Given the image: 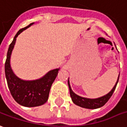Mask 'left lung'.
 Instances as JSON below:
<instances>
[{"mask_svg": "<svg viewBox=\"0 0 127 127\" xmlns=\"http://www.w3.org/2000/svg\"><path fill=\"white\" fill-rule=\"evenodd\" d=\"M119 77H120V75L118 76V81H117L115 85L113 87V88L112 89L111 92L106 95L99 97V98H97V99H87V98H84V97H81V96L76 95L75 93L72 92V90L71 89L69 82L68 81V85H69L70 96L71 99H72V101L77 106L85 108H89V109H95V108H98L103 106V105L109 100L111 96H112V95L114 93L115 88H116L117 84H118V81H119Z\"/></svg>", "mask_w": 127, "mask_h": 127, "instance_id": "1", "label": "left lung"}]
</instances>
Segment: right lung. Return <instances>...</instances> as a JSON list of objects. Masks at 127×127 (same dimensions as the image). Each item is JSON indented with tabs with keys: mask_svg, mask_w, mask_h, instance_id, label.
Instances as JSON below:
<instances>
[{
	"mask_svg": "<svg viewBox=\"0 0 127 127\" xmlns=\"http://www.w3.org/2000/svg\"><path fill=\"white\" fill-rule=\"evenodd\" d=\"M32 24L33 23L18 31L12 43L9 44L5 63V77L10 93L17 103L26 107L39 106L47 101L51 87L56 78L59 70V69H56L50 71L42 78L31 81L21 80L13 73L9 62L16 37L22 31L31 26Z\"/></svg>",
	"mask_w": 127,
	"mask_h": 127,
	"instance_id": "right-lung-1",
	"label": "right lung"
}]
</instances>
